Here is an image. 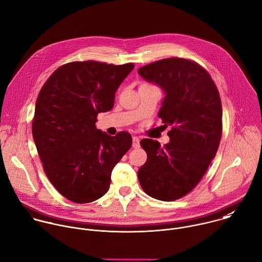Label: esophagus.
<instances>
[{
  "mask_svg": "<svg viewBox=\"0 0 262 262\" xmlns=\"http://www.w3.org/2000/svg\"><path fill=\"white\" fill-rule=\"evenodd\" d=\"M140 147V139L138 137H133V148H139Z\"/></svg>",
  "mask_w": 262,
  "mask_h": 262,
  "instance_id": "esophagus-1",
  "label": "esophagus"
}]
</instances>
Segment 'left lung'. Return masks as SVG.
<instances>
[{"label": "left lung", "instance_id": "8db88e82", "mask_svg": "<svg viewBox=\"0 0 262 262\" xmlns=\"http://www.w3.org/2000/svg\"><path fill=\"white\" fill-rule=\"evenodd\" d=\"M146 81L164 93L158 117L170 125L169 142H140L147 160L139 168L143 190L151 198L170 202L190 192L215 157L222 135V107L217 87L199 63L170 57L138 70Z\"/></svg>", "mask_w": 262, "mask_h": 262}]
</instances>
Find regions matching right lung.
I'll return each mask as SVG.
<instances>
[{"label":"right lung","mask_w":262,"mask_h":262,"mask_svg":"<svg viewBox=\"0 0 262 262\" xmlns=\"http://www.w3.org/2000/svg\"><path fill=\"white\" fill-rule=\"evenodd\" d=\"M94 60L59 67L38 96L33 138L55 189L77 204L99 200L110 188L111 172L132 147V136L111 137L96 127L99 113L114 106L119 85L134 70Z\"/></svg>","instance_id":"1"}]
</instances>
